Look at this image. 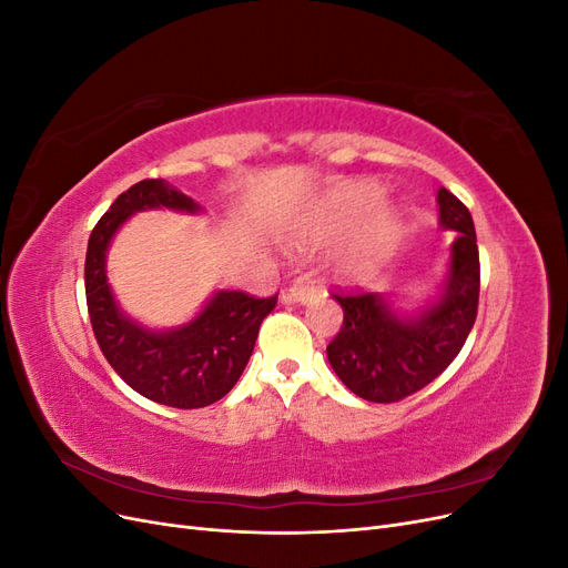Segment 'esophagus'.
Here are the masks:
<instances>
[{"label": "esophagus", "mask_w": 568, "mask_h": 568, "mask_svg": "<svg viewBox=\"0 0 568 568\" xmlns=\"http://www.w3.org/2000/svg\"><path fill=\"white\" fill-rule=\"evenodd\" d=\"M322 294V288L315 284H307V282H294L286 291H284V303H307L313 301Z\"/></svg>", "instance_id": "esophagus-1"}]
</instances>
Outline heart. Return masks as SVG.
Returning a JSON list of instances; mask_svg holds the SVG:
<instances>
[{"mask_svg": "<svg viewBox=\"0 0 568 568\" xmlns=\"http://www.w3.org/2000/svg\"><path fill=\"white\" fill-rule=\"evenodd\" d=\"M379 199H382V189L376 184H357L346 189V192L338 196V205L341 211L355 215L372 209ZM393 234H395V215L390 211H379L365 232V248L367 251L384 248L393 239Z\"/></svg>", "mask_w": 568, "mask_h": 568, "instance_id": "obj_1", "label": "heart"}]
</instances>
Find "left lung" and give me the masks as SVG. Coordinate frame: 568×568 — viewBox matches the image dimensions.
Returning a JSON list of instances; mask_svg holds the SVG:
<instances>
[{
  "label": "left lung",
  "mask_w": 568,
  "mask_h": 568,
  "mask_svg": "<svg viewBox=\"0 0 568 568\" xmlns=\"http://www.w3.org/2000/svg\"><path fill=\"white\" fill-rule=\"evenodd\" d=\"M440 225L459 232L450 248L445 294L417 320H398L386 298L367 291H336L343 324L326 357L355 395L398 403L440 376L467 341L478 313L480 263L474 220L448 189L438 192Z\"/></svg>",
  "instance_id": "obj_1"
}]
</instances>
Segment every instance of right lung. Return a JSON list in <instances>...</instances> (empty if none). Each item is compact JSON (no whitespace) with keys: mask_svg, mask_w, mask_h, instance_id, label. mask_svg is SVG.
Returning a JSON list of instances; mask_svg holds the SVG:
<instances>
[{"mask_svg":"<svg viewBox=\"0 0 568 568\" xmlns=\"http://www.w3.org/2000/svg\"><path fill=\"white\" fill-rule=\"evenodd\" d=\"M146 209L196 213L199 205L161 178L142 180L120 194L94 225L84 257V294L92 332L109 365L144 398L196 409L234 388L253 353L257 329L277 305V294L255 298L220 291L196 320L173 332H149L123 317L106 284V248L123 222Z\"/></svg>","mask_w":568,"mask_h":568,"instance_id":"add662e5","label":"right lung"}]
</instances>
